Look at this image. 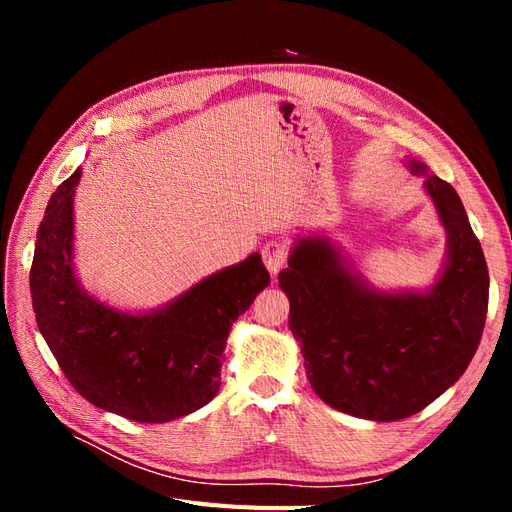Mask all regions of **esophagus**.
Here are the masks:
<instances>
[{"label": "esophagus", "instance_id": "34e87169", "mask_svg": "<svg viewBox=\"0 0 512 512\" xmlns=\"http://www.w3.org/2000/svg\"><path fill=\"white\" fill-rule=\"evenodd\" d=\"M288 258V247L282 241H269L265 247H262V260H265V267L269 269L271 275H277L284 267V262Z\"/></svg>", "mask_w": 512, "mask_h": 512}]
</instances>
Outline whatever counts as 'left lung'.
<instances>
[{
    "label": "left lung",
    "mask_w": 512,
    "mask_h": 512,
    "mask_svg": "<svg viewBox=\"0 0 512 512\" xmlns=\"http://www.w3.org/2000/svg\"><path fill=\"white\" fill-rule=\"evenodd\" d=\"M446 230V262L425 292H382L350 269L329 237L294 243L280 288L316 395L369 421H401L429 406L468 369L483 335L489 271L451 183L408 160Z\"/></svg>",
    "instance_id": "8db88e82"
}]
</instances>
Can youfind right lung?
Here are the masks:
<instances>
[{
    "label": "right lung",
    "instance_id": "obj_1",
    "mask_svg": "<svg viewBox=\"0 0 512 512\" xmlns=\"http://www.w3.org/2000/svg\"><path fill=\"white\" fill-rule=\"evenodd\" d=\"M59 185L38 228L29 288L38 329L89 404L138 423L192 414L218 395L228 331L269 286L260 254L205 277L145 314L115 309L74 271V190Z\"/></svg>",
    "mask_w": 512,
    "mask_h": 512
}]
</instances>
